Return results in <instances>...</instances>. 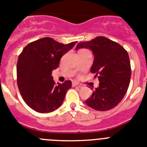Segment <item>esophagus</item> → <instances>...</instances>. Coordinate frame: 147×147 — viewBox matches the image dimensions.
I'll return each instance as SVG.
<instances>
[{"label": "esophagus", "mask_w": 147, "mask_h": 147, "mask_svg": "<svg viewBox=\"0 0 147 147\" xmlns=\"http://www.w3.org/2000/svg\"><path fill=\"white\" fill-rule=\"evenodd\" d=\"M78 85H79V84H78L77 82H72V86L73 87H76V86H77Z\"/></svg>", "instance_id": "obj_1"}]
</instances>
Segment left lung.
I'll return each mask as SVG.
<instances>
[{
	"mask_svg": "<svg viewBox=\"0 0 147 147\" xmlns=\"http://www.w3.org/2000/svg\"><path fill=\"white\" fill-rule=\"evenodd\" d=\"M82 48L92 51L94 60L90 72L99 81V86L85 103L98 111L111 110L120 103L129 87L131 66L128 53L121 45L105 37L80 42L76 50Z\"/></svg>",
	"mask_w": 147,
	"mask_h": 147,
	"instance_id": "1",
	"label": "left lung"
}]
</instances>
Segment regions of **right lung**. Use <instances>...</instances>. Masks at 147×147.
<instances>
[{
  "label": "right lung",
  "instance_id": "1",
  "mask_svg": "<svg viewBox=\"0 0 147 147\" xmlns=\"http://www.w3.org/2000/svg\"><path fill=\"white\" fill-rule=\"evenodd\" d=\"M76 43L65 45L43 37L23 49L17 63V81L23 99L32 110L46 113L61 106L72 83L67 80L55 84L51 74L59 67L61 57Z\"/></svg>",
  "mask_w": 147,
  "mask_h": 147
}]
</instances>
